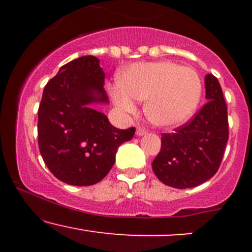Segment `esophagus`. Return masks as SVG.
Here are the masks:
<instances>
[{"label": "esophagus", "instance_id": "1", "mask_svg": "<svg viewBox=\"0 0 252 252\" xmlns=\"http://www.w3.org/2000/svg\"><path fill=\"white\" fill-rule=\"evenodd\" d=\"M146 134H147V130L144 128H141V126H137V128H136V135L137 136H143Z\"/></svg>", "mask_w": 252, "mask_h": 252}]
</instances>
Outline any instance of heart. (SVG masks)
I'll return each instance as SVG.
<instances>
[{
	"label": "heart",
	"mask_w": 252,
	"mask_h": 252,
	"mask_svg": "<svg viewBox=\"0 0 252 252\" xmlns=\"http://www.w3.org/2000/svg\"><path fill=\"white\" fill-rule=\"evenodd\" d=\"M120 86L112 90L121 110L135 111L136 100H146L144 114L155 126L173 128L195 112L201 99L202 83L196 71L173 62L137 63L120 74Z\"/></svg>",
	"instance_id": "b5f03b06"
}]
</instances>
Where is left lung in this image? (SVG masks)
Wrapping results in <instances>:
<instances>
[{
	"mask_svg": "<svg viewBox=\"0 0 252 252\" xmlns=\"http://www.w3.org/2000/svg\"><path fill=\"white\" fill-rule=\"evenodd\" d=\"M209 100L190 122L162 134L161 150L152 167L158 180L174 189H192L218 170L228 140L227 106L218 79L205 77Z\"/></svg>",
	"mask_w": 252,
	"mask_h": 252,
	"instance_id": "8db88e82",
	"label": "left lung"
}]
</instances>
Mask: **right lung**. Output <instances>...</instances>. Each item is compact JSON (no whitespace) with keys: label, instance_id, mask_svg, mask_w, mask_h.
Returning a JSON list of instances; mask_svg holds the SVG:
<instances>
[{"label":"right lung","instance_id":"1","mask_svg":"<svg viewBox=\"0 0 252 252\" xmlns=\"http://www.w3.org/2000/svg\"><path fill=\"white\" fill-rule=\"evenodd\" d=\"M99 59L84 56L60 67L43 89L37 111L39 149L51 173L65 184L91 186L105 178L118 147L135 128L117 129L94 104H108Z\"/></svg>","mask_w":252,"mask_h":252}]
</instances>
